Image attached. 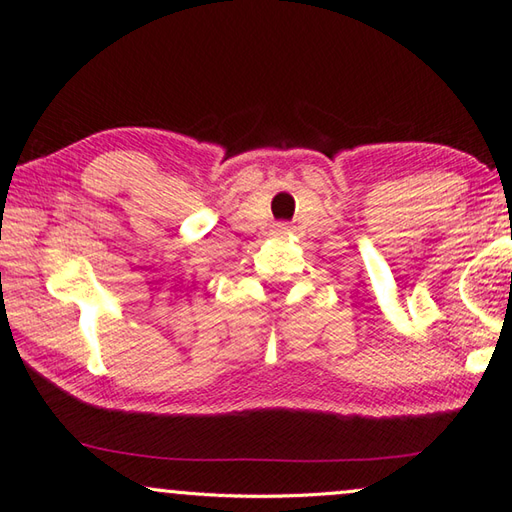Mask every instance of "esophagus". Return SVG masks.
<instances>
[{"label":"esophagus","instance_id":"esophagus-1","mask_svg":"<svg viewBox=\"0 0 512 512\" xmlns=\"http://www.w3.org/2000/svg\"><path fill=\"white\" fill-rule=\"evenodd\" d=\"M288 232H291V228H288V224H277V226L273 228V235H277V237H284V235H288Z\"/></svg>","mask_w":512,"mask_h":512}]
</instances>
